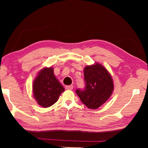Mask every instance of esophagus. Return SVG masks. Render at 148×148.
Returning <instances> with one entry per match:
<instances>
[{
	"label": "esophagus",
	"instance_id": "1",
	"mask_svg": "<svg viewBox=\"0 0 148 148\" xmlns=\"http://www.w3.org/2000/svg\"><path fill=\"white\" fill-rule=\"evenodd\" d=\"M73 86H66L65 87V89H68V90H72L73 89Z\"/></svg>",
	"mask_w": 148,
	"mask_h": 148
}]
</instances>
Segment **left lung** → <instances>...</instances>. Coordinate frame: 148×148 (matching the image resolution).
<instances>
[{"mask_svg": "<svg viewBox=\"0 0 148 148\" xmlns=\"http://www.w3.org/2000/svg\"><path fill=\"white\" fill-rule=\"evenodd\" d=\"M84 73L86 87L76 89V94L88 108H99L112 95L113 80L106 69L99 63L86 66Z\"/></svg>", "mask_w": 148, "mask_h": 148, "instance_id": "left-lung-1", "label": "left lung"}]
</instances>
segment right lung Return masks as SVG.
Segmentation results:
<instances>
[{
  "label": "right lung",
  "mask_w": 148,
  "mask_h": 148,
  "mask_svg": "<svg viewBox=\"0 0 148 148\" xmlns=\"http://www.w3.org/2000/svg\"><path fill=\"white\" fill-rule=\"evenodd\" d=\"M33 95L39 105L48 108L58 101L64 88L55 76L53 69L44 68L34 80Z\"/></svg>",
  "instance_id": "add662e5"
}]
</instances>
